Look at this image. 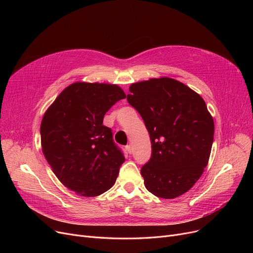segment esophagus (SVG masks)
I'll return each instance as SVG.
<instances>
[{
	"mask_svg": "<svg viewBox=\"0 0 253 253\" xmlns=\"http://www.w3.org/2000/svg\"><path fill=\"white\" fill-rule=\"evenodd\" d=\"M126 151H127L129 154H131V153H132V148H131V145H127V146H126Z\"/></svg>",
	"mask_w": 253,
	"mask_h": 253,
	"instance_id": "esophagus-1",
	"label": "esophagus"
}]
</instances>
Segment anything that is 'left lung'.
Instances as JSON below:
<instances>
[{"instance_id": "8db88e82", "label": "left lung", "mask_w": 253, "mask_h": 253, "mask_svg": "<svg viewBox=\"0 0 253 253\" xmlns=\"http://www.w3.org/2000/svg\"><path fill=\"white\" fill-rule=\"evenodd\" d=\"M128 103L140 113L151 141V158L141 169L149 192L174 199L197 183L207 166L214 123L205 101L170 78L129 87Z\"/></svg>"}]
</instances>
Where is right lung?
I'll list each match as a JSON object with an SVG mask.
<instances>
[{"mask_svg":"<svg viewBox=\"0 0 253 253\" xmlns=\"http://www.w3.org/2000/svg\"><path fill=\"white\" fill-rule=\"evenodd\" d=\"M125 97L117 85L77 82L65 88L46 110L41 123L42 150L68 189L90 198L116 183L125 157L103 119Z\"/></svg>","mask_w":253,"mask_h":253,"instance_id":"right-lung-1","label":"right lung"}]
</instances>
